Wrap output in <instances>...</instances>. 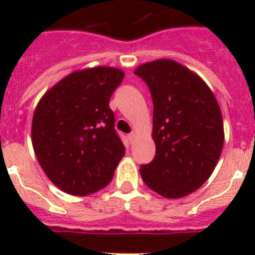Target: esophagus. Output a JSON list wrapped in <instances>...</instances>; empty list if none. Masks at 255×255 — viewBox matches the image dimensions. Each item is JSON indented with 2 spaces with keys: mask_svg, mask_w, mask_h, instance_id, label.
I'll list each match as a JSON object with an SVG mask.
<instances>
[{
  "mask_svg": "<svg viewBox=\"0 0 255 255\" xmlns=\"http://www.w3.org/2000/svg\"><path fill=\"white\" fill-rule=\"evenodd\" d=\"M135 136H136V134H135V132H130V134L128 135V138H129V141H130V143H132V141H134Z\"/></svg>",
  "mask_w": 255,
  "mask_h": 255,
  "instance_id": "esophagus-1",
  "label": "esophagus"
}]
</instances>
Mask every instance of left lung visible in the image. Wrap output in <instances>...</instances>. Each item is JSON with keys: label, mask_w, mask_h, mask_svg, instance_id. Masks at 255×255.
I'll list each match as a JSON object with an SVG mask.
<instances>
[{"label": "left lung", "mask_w": 255, "mask_h": 255, "mask_svg": "<svg viewBox=\"0 0 255 255\" xmlns=\"http://www.w3.org/2000/svg\"><path fill=\"white\" fill-rule=\"evenodd\" d=\"M153 100V161L140 167L145 185L167 199L198 190L224 148L221 108L211 88L180 62L159 58L135 69Z\"/></svg>", "instance_id": "left-lung-1"}]
</instances>
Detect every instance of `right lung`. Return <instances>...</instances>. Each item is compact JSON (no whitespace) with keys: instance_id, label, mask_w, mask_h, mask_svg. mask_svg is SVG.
Instances as JSON below:
<instances>
[{"instance_id":"add662e5","label":"right lung","mask_w":255,"mask_h":255,"mask_svg":"<svg viewBox=\"0 0 255 255\" xmlns=\"http://www.w3.org/2000/svg\"><path fill=\"white\" fill-rule=\"evenodd\" d=\"M124 76L112 66L75 70L35 107L33 149L47 177L67 194L82 197L107 186L125 154L108 106Z\"/></svg>"}]
</instances>
